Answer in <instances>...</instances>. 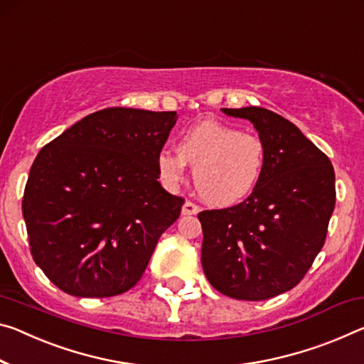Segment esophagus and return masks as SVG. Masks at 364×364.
<instances>
[{
  "label": "esophagus",
  "mask_w": 364,
  "mask_h": 364,
  "mask_svg": "<svg viewBox=\"0 0 364 364\" xmlns=\"http://www.w3.org/2000/svg\"><path fill=\"white\" fill-rule=\"evenodd\" d=\"M199 210H200L199 205H196L194 203H191V200H186L181 209V213L183 215H196V213H199Z\"/></svg>",
  "instance_id": "obj_1"
}]
</instances>
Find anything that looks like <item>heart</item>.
Masks as SVG:
<instances>
[{
	"mask_svg": "<svg viewBox=\"0 0 364 364\" xmlns=\"http://www.w3.org/2000/svg\"><path fill=\"white\" fill-rule=\"evenodd\" d=\"M176 152L159 151L155 165L160 180L176 186L191 165L196 191L218 207L238 204L255 191L267 161L261 136L217 119H204L184 131Z\"/></svg>",
	"mask_w": 364,
	"mask_h": 364,
	"instance_id": "obj_1",
	"label": "heart"
}]
</instances>
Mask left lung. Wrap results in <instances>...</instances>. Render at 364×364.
<instances>
[{"instance_id": "1", "label": "left lung", "mask_w": 364, "mask_h": 364, "mask_svg": "<svg viewBox=\"0 0 364 364\" xmlns=\"http://www.w3.org/2000/svg\"><path fill=\"white\" fill-rule=\"evenodd\" d=\"M250 119L267 146L262 178L243 203L203 210V267L223 295L262 301L296 287L326 241L336 171L295 124L261 107L223 108Z\"/></svg>"}]
</instances>
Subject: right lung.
Wrapping results in <instances>:
<instances>
[{
    "label": "right lung",
    "instance_id": "obj_1",
    "mask_svg": "<svg viewBox=\"0 0 364 364\" xmlns=\"http://www.w3.org/2000/svg\"><path fill=\"white\" fill-rule=\"evenodd\" d=\"M176 112L105 108L77 121L33 160L22 198L33 261L73 296L134 287L183 198L161 188L155 157Z\"/></svg>",
    "mask_w": 364,
    "mask_h": 364
}]
</instances>
